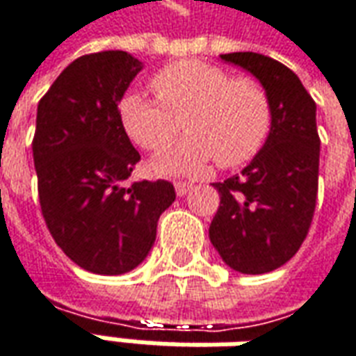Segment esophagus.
I'll return each instance as SVG.
<instances>
[{"label":"esophagus","instance_id":"esophagus-1","mask_svg":"<svg viewBox=\"0 0 356 356\" xmlns=\"http://www.w3.org/2000/svg\"><path fill=\"white\" fill-rule=\"evenodd\" d=\"M189 191H191L189 183H183V181H177V183H175V193H177V197H185Z\"/></svg>","mask_w":356,"mask_h":356}]
</instances>
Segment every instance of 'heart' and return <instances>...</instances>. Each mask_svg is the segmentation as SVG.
Returning a JSON list of instances; mask_svg holds the SVG:
<instances>
[{"mask_svg":"<svg viewBox=\"0 0 356 356\" xmlns=\"http://www.w3.org/2000/svg\"><path fill=\"white\" fill-rule=\"evenodd\" d=\"M152 86L159 103L126 92L118 114L129 138L149 152L173 141L183 118L189 136L155 157L152 167L157 173H199L213 159L222 167H238L262 149L272 106L258 80L230 76L204 60H179L159 68Z\"/></svg>","mask_w":356,"mask_h":356,"instance_id":"heart-1","label":"heart"}]
</instances>
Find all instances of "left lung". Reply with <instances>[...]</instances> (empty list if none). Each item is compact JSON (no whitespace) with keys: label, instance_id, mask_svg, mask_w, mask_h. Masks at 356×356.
<instances>
[{"label":"left lung","instance_id":"1","mask_svg":"<svg viewBox=\"0 0 356 356\" xmlns=\"http://www.w3.org/2000/svg\"><path fill=\"white\" fill-rule=\"evenodd\" d=\"M220 58L260 80L272 126L262 149L238 175L213 183L220 207L209 238L232 270L266 274L293 258L312 227L321 145L317 106L298 74L270 56L228 53Z\"/></svg>","mask_w":356,"mask_h":356}]
</instances>
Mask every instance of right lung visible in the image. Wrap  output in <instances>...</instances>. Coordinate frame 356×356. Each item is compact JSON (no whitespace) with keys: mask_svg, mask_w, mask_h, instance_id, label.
<instances>
[{"mask_svg":"<svg viewBox=\"0 0 356 356\" xmlns=\"http://www.w3.org/2000/svg\"><path fill=\"white\" fill-rule=\"evenodd\" d=\"M143 65L126 51L72 60L37 108L33 161L51 236L80 268L120 276L140 266L175 201L169 181L126 187L140 161L118 104Z\"/></svg>","mask_w":356,"mask_h":356,"instance_id":"add662e5","label":"right lung"}]
</instances>
